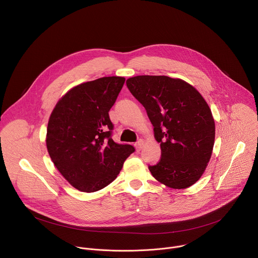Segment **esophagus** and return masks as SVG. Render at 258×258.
<instances>
[{
  "label": "esophagus",
  "instance_id": "1",
  "mask_svg": "<svg viewBox=\"0 0 258 258\" xmlns=\"http://www.w3.org/2000/svg\"><path fill=\"white\" fill-rule=\"evenodd\" d=\"M143 145H144V141L143 140H139L136 144H135V147H136V150L139 152L141 151V149L143 148Z\"/></svg>",
  "mask_w": 258,
  "mask_h": 258
}]
</instances>
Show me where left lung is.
I'll use <instances>...</instances> for the list:
<instances>
[{
  "mask_svg": "<svg viewBox=\"0 0 258 258\" xmlns=\"http://www.w3.org/2000/svg\"><path fill=\"white\" fill-rule=\"evenodd\" d=\"M145 107L160 143L161 158L152 175L172 189H186L201 177L210 160L215 137L211 110L190 84L165 76H138L126 81Z\"/></svg>",
  "mask_w": 258,
  "mask_h": 258,
  "instance_id": "obj_1",
  "label": "left lung"
}]
</instances>
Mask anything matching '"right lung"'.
<instances>
[{"mask_svg": "<svg viewBox=\"0 0 258 258\" xmlns=\"http://www.w3.org/2000/svg\"><path fill=\"white\" fill-rule=\"evenodd\" d=\"M124 81L121 77H105L72 88L58 101L49 118V155L65 179L82 192L108 186L135 152L132 145L112 140L113 124L108 113Z\"/></svg>", "mask_w": 258, "mask_h": 258, "instance_id": "1", "label": "right lung"}]
</instances>
